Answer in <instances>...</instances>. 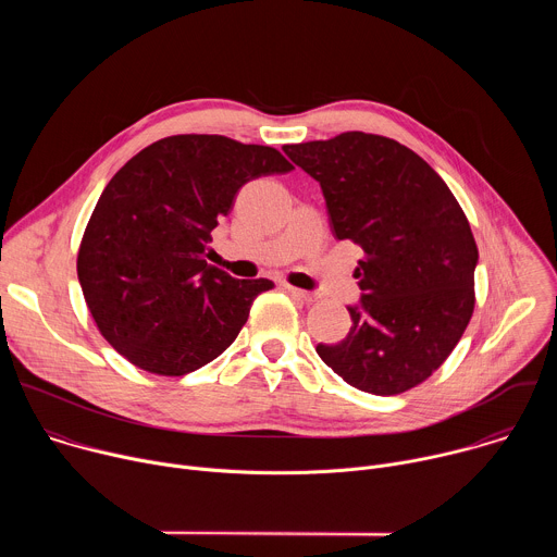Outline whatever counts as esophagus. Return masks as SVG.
I'll return each instance as SVG.
<instances>
[{
	"mask_svg": "<svg viewBox=\"0 0 557 557\" xmlns=\"http://www.w3.org/2000/svg\"><path fill=\"white\" fill-rule=\"evenodd\" d=\"M284 290H286L288 295H293V297L301 299V301H314V299H317L312 293H308V290H301V288H295V286H290V284H286V286H284Z\"/></svg>",
	"mask_w": 557,
	"mask_h": 557,
	"instance_id": "1",
	"label": "esophagus"
}]
</instances>
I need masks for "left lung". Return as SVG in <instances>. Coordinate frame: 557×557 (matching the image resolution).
<instances>
[{"label":"left lung","instance_id":"8db88e82","mask_svg":"<svg viewBox=\"0 0 557 557\" xmlns=\"http://www.w3.org/2000/svg\"><path fill=\"white\" fill-rule=\"evenodd\" d=\"M322 185L333 233L363 249L350 333L317 355L361 392L401 394L443 366L475 306L471 226L443 178L394 138L344 132L284 145Z\"/></svg>","mask_w":557,"mask_h":557}]
</instances>
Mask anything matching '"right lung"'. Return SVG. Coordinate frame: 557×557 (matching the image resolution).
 I'll list each match as a JSON object with an SVG mask.
<instances>
[{"label": "right lung", "mask_w": 557, "mask_h": 557, "mask_svg": "<svg viewBox=\"0 0 557 557\" xmlns=\"http://www.w3.org/2000/svg\"><path fill=\"white\" fill-rule=\"evenodd\" d=\"M293 165L267 145L176 134L140 149L103 189L76 256L92 320L136 368L183 376L220 357L271 280L207 262L211 231L245 183Z\"/></svg>", "instance_id": "add662e5"}]
</instances>
